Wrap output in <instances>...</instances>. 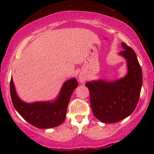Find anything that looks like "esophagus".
Wrapping results in <instances>:
<instances>
[{
  "instance_id": "1",
  "label": "esophagus",
  "mask_w": 154,
  "mask_h": 154,
  "mask_svg": "<svg viewBox=\"0 0 154 154\" xmlns=\"http://www.w3.org/2000/svg\"><path fill=\"white\" fill-rule=\"evenodd\" d=\"M85 80H86L85 77L83 76V75H80V76H79V81L81 83H84V82L85 81Z\"/></svg>"
}]
</instances>
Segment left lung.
<instances>
[{
	"label": "left lung",
	"instance_id": "8db88e82",
	"mask_svg": "<svg viewBox=\"0 0 154 154\" xmlns=\"http://www.w3.org/2000/svg\"><path fill=\"white\" fill-rule=\"evenodd\" d=\"M120 52L127 61L128 73L124 78L109 82L92 81L85 84L94 116L104 123H114L131 114L137 105L142 85V71L135 52L122 43Z\"/></svg>",
	"mask_w": 154,
	"mask_h": 154
}]
</instances>
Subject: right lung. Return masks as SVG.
Listing matches in <instances>:
<instances>
[{
  "label": "right lung",
  "instance_id": "obj_1",
  "mask_svg": "<svg viewBox=\"0 0 154 154\" xmlns=\"http://www.w3.org/2000/svg\"><path fill=\"white\" fill-rule=\"evenodd\" d=\"M78 85L75 78L66 81L53 102H23L17 94L12 78L10 80V90L12 104L21 116L35 127L47 129L57 127L64 121L71 96Z\"/></svg>",
  "mask_w": 154,
  "mask_h": 154
}]
</instances>
